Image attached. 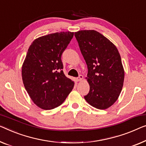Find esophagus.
<instances>
[{
    "label": "esophagus",
    "mask_w": 146,
    "mask_h": 146,
    "mask_svg": "<svg viewBox=\"0 0 146 146\" xmlns=\"http://www.w3.org/2000/svg\"><path fill=\"white\" fill-rule=\"evenodd\" d=\"M82 79H83V76L81 75H80L79 77H78L76 79H77V81H80V80H82Z\"/></svg>",
    "instance_id": "esophagus-1"
}]
</instances>
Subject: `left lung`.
<instances>
[{
	"label": "left lung",
	"instance_id": "8db88e82",
	"mask_svg": "<svg viewBox=\"0 0 146 146\" xmlns=\"http://www.w3.org/2000/svg\"><path fill=\"white\" fill-rule=\"evenodd\" d=\"M88 67L90 90L84 99L93 107L106 110L111 106L123 88L125 71L116 46L94 30L75 33Z\"/></svg>",
	"mask_w": 146,
	"mask_h": 146
}]
</instances>
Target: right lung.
Returning <instances> with one entry per match:
<instances>
[{
    "label": "right lung",
    "mask_w": 146,
    "mask_h": 146,
    "mask_svg": "<svg viewBox=\"0 0 146 146\" xmlns=\"http://www.w3.org/2000/svg\"><path fill=\"white\" fill-rule=\"evenodd\" d=\"M74 33H55L32 42L22 66L23 84L30 98L39 108L50 110L60 106L74 86L66 77L62 55Z\"/></svg>",
    "instance_id": "right-lung-1"
}]
</instances>
